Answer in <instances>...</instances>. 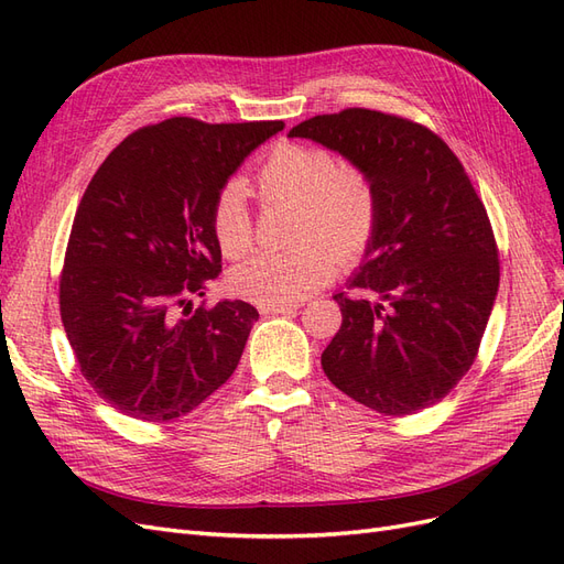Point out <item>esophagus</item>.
Listing matches in <instances>:
<instances>
[{"label":"esophagus","instance_id":"esophagus-1","mask_svg":"<svg viewBox=\"0 0 564 564\" xmlns=\"http://www.w3.org/2000/svg\"><path fill=\"white\" fill-rule=\"evenodd\" d=\"M259 311L265 315H284L299 311V303H259Z\"/></svg>","mask_w":564,"mask_h":564}]
</instances>
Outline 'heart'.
<instances>
[{"instance_id": "b5f03b06", "label": "heart", "mask_w": 564, "mask_h": 564, "mask_svg": "<svg viewBox=\"0 0 564 564\" xmlns=\"http://www.w3.org/2000/svg\"><path fill=\"white\" fill-rule=\"evenodd\" d=\"M263 204L294 202L292 242L261 251L230 272V286L256 303H296L327 284L336 265H352L377 240L381 193L362 164L340 162L322 145L282 141L256 169ZM212 232L226 259H242L253 245L247 191L230 181L214 199Z\"/></svg>"}]
</instances>
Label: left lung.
<instances>
[{"instance_id": "left-lung-1", "label": "left lung", "mask_w": 564, "mask_h": 564, "mask_svg": "<svg viewBox=\"0 0 564 564\" xmlns=\"http://www.w3.org/2000/svg\"><path fill=\"white\" fill-rule=\"evenodd\" d=\"M289 135L362 164L381 193L377 240L322 369L386 416L416 414L466 377L499 292V247L482 199L449 145L412 119L367 108L317 115Z\"/></svg>"}]
</instances>
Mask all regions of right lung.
<instances>
[{
    "mask_svg": "<svg viewBox=\"0 0 564 564\" xmlns=\"http://www.w3.org/2000/svg\"><path fill=\"white\" fill-rule=\"evenodd\" d=\"M282 129L164 119L129 133L84 191L61 319L82 377L117 412L174 421L232 377L259 311L245 301L193 308L191 299L220 272L216 195Z\"/></svg>",
    "mask_w": 564,
    "mask_h": 564,
    "instance_id": "1",
    "label": "right lung"
}]
</instances>
